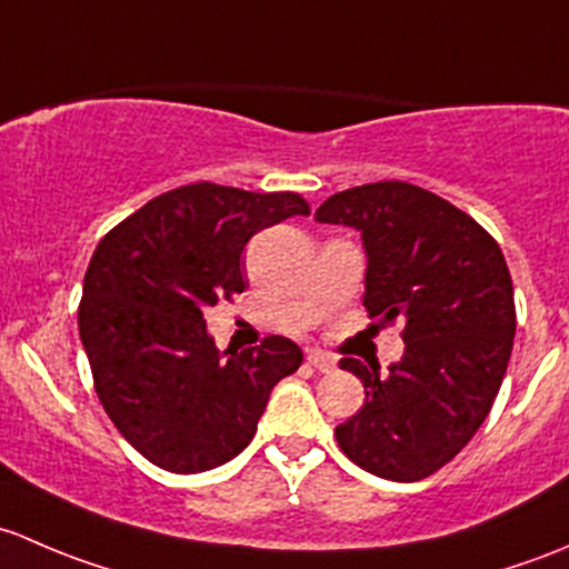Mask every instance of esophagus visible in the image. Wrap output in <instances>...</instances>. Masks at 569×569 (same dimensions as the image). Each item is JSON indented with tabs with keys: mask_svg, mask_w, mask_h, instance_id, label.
I'll use <instances>...</instances> for the list:
<instances>
[{
	"mask_svg": "<svg viewBox=\"0 0 569 569\" xmlns=\"http://www.w3.org/2000/svg\"><path fill=\"white\" fill-rule=\"evenodd\" d=\"M307 361L315 367V370H320V372H331L333 370V359H331V356L320 353V350H312V353L307 356Z\"/></svg>",
	"mask_w": 569,
	"mask_h": 569,
	"instance_id": "esophagus-1",
	"label": "esophagus"
}]
</instances>
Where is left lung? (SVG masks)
Returning <instances> with one entry per match:
<instances>
[{
	"mask_svg": "<svg viewBox=\"0 0 569 569\" xmlns=\"http://www.w3.org/2000/svg\"><path fill=\"white\" fill-rule=\"evenodd\" d=\"M315 219L361 232L367 312L406 323V353L389 372L339 361L367 395L337 427L339 449L391 482L430 477L471 441L507 372L515 298L499 243L447 199L402 180L339 191Z\"/></svg>",
	"mask_w": 569,
	"mask_h": 569,
	"instance_id": "obj_1",
	"label": "left lung"
}]
</instances>
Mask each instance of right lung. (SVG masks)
<instances>
[{
  "mask_svg": "<svg viewBox=\"0 0 569 569\" xmlns=\"http://www.w3.org/2000/svg\"><path fill=\"white\" fill-rule=\"evenodd\" d=\"M309 216L292 191L191 183L150 199L92 254L79 337L103 411L153 466L199 473L241 455L273 386L301 367L284 337L216 348L202 312L243 292L251 236Z\"/></svg>",
  "mask_w": 569,
  "mask_h": 569,
  "instance_id": "obj_1",
  "label": "right lung"
}]
</instances>
